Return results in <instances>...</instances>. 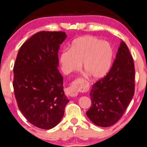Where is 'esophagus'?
Here are the masks:
<instances>
[{
  "mask_svg": "<svg viewBox=\"0 0 147 147\" xmlns=\"http://www.w3.org/2000/svg\"><path fill=\"white\" fill-rule=\"evenodd\" d=\"M80 89V86L78 82H75L74 84H72V86H69L68 88L66 89L67 94L70 96H76L78 94V91Z\"/></svg>",
  "mask_w": 147,
  "mask_h": 147,
  "instance_id": "34e87169",
  "label": "esophagus"
}]
</instances>
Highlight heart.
Segmentation results:
<instances>
[{"label":"heart","mask_w":147,"mask_h":147,"mask_svg":"<svg viewBox=\"0 0 147 147\" xmlns=\"http://www.w3.org/2000/svg\"><path fill=\"white\" fill-rule=\"evenodd\" d=\"M113 58L111 45L93 36H81L74 39L70 49L59 56L61 69L65 74L78 71L82 63L84 71L93 80L108 74Z\"/></svg>","instance_id":"obj_1"}]
</instances>
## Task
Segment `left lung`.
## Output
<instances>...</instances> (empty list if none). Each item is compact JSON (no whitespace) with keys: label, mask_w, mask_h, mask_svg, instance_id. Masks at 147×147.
<instances>
[{"label":"left lung","mask_w":147,"mask_h":147,"mask_svg":"<svg viewBox=\"0 0 147 147\" xmlns=\"http://www.w3.org/2000/svg\"><path fill=\"white\" fill-rule=\"evenodd\" d=\"M134 79L133 58L126 43L122 41L109 73L92 86L89 94L92 106L86 112L88 118L101 127L116 123L133 97Z\"/></svg>","instance_id":"obj_1"}]
</instances>
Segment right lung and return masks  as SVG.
<instances>
[{"mask_svg":"<svg viewBox=\"0 0 147 147\" xmlns=\"http://www.w3.org/2000/svg\"><path fill=\"white\" fill-rule=\"evenodd\" d=\"M67 38L63 32L42 31L20 49L13 67L17 105L29 123L49 130L63 117L69 99L58 70V51Z\"/></svg>","mask_w":147,"mask_h":147,"instance_id":"add662e5","label":"right lung"}]
</instances>
